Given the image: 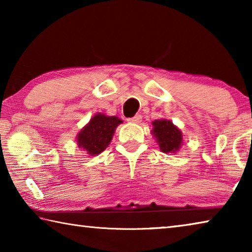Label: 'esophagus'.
<instances>
[{
    "label": "esophagus",
    "instance_id": "esophagus-1",
    "mask_svg": "<svg viewBox=\"0 0 252 252\" xmlns=\"http://www.w3.org/2000/svg\"><path fill=\"white\" fill-rule=\"evenodd\" d=\"M141 121H142L141 114H135L133 118L127 119V122H130V123H140Z\"/></svg>",
    "mask_w": 252,
    "mask_h": 252
}]
</instances>
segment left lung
I'll return each mask as SVG.
<instances>
[{"label":"left lung","instance_id":"8db88e82","mask_svg":"<svg viewBox=\"0 0 252 252\" xmlns=\"http://www.w3.org/2000/svg\"><path fill=\"white\" fill-rule=\"evenodd\" d=\"M152 134L164 153H176L182 144V132L170 120H156L152 122Z\"/></svg>","mask_w":252,"mask_h":252}]
</instances>
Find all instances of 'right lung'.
<instances>
[{"label": "right lung", "instance_id": "1", "mask_svg": "<svg viewBox=\"0 0 252 252\" xmlns=\"http://www.w3.org/2000/svg\"><path fill=\"white\" fill-rule=\"evenodd\" d=\"M122 120L118 117H108L103 113H96L90 122L76 135L78 147L88 155L96 156L104 151L113 138L117 126Z\"/></svg>", "mask_w": 252, "mask_h": 252}]
</instances>
